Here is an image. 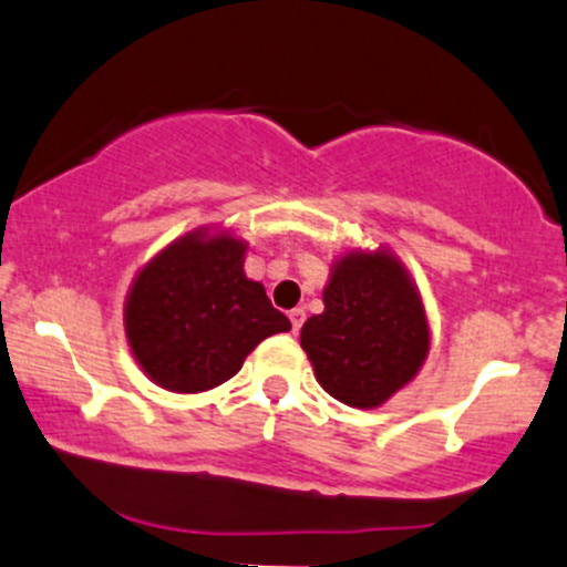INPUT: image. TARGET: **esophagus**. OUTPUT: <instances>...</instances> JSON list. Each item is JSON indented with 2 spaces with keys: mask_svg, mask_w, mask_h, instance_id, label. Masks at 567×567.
<instances>
[{
  "mask_svg": "<svg viewBox=\"0 0 567 567\" xmlns=\"http://www.w3.org/2000/svg\"><path fill=\"white\" fill-rule=\"evenodd\" d=\"M303 318H307V312H303L301 307H296V309H290V323H293V331L299 333V329H301V323H303Z\"/></svg>",
  "mask_w": 567,
  "mask_h": 567,
  "instance_id": "obj_1",
  "label": "esophagus"
}]
</instances>
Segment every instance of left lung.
<instances>
[{
  "label": "left lung",
  "instance_id": "obj_1",
  "mask_svg": "<svg viewBox=\"0 0 567 567\" xmlns=\"http://www.w3.org/2000/svg\"><path fill=\"white\" fill-rule=\"evenodd\" d=\"M323 303V312L303 323L301 348L333 399L374 410L424 367L432 342L424 301L389 247L339 255Z\"/></svg>",
  "mask_w": 567,
  "mask_h": 567
}]
</instances>
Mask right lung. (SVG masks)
<instances>
[{
	"instance_id": "1",
	"label": "right lung",
	"mask_w": 567,
	"mask_h": 567,
	"mask_svg": "<svg viewBox=\"0 0 567 567\" xmlns=\"http://www.w3.org/2000/svg\"><path fill=\"white\" fill-rule=\"evenodd\" d=\"M247 241L223 228H195L135 274L124 299V333L152 383L174 393L217 389L290 320L244 274Z\"/></svg>"
}]
</instances>
